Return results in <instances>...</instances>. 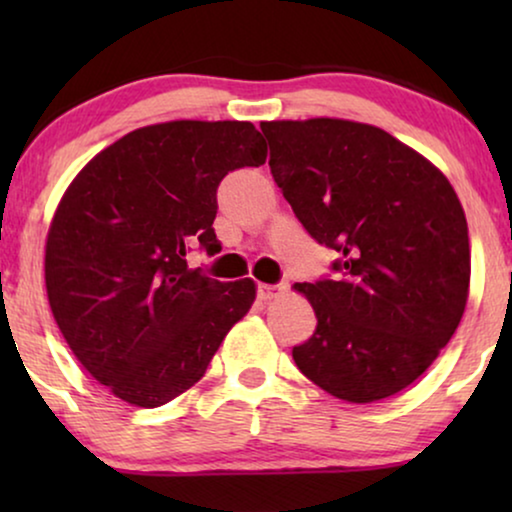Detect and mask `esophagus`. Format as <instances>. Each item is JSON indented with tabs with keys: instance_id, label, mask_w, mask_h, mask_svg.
<instances>
[{
	"instance_id": "esophagus-1",
	"label": "esophagus",
	"mask_w": 512,
	"mask_h": 512,
	"mask_svg": "<svg viewBox=\"0 0 512 512\" xmlns=\"http://www.w3.org/2000/svg\"><path fill=\"white\" fill-rule=\"evenodd\" d=\"M284 293H286L284 284H258V298H261V300L282 298Z\"/></svg>"
}]
</instances>
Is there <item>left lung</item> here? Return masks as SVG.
<instances>
[{"mask_svg":"<svg viewBox=\"0 0 512 512\" xmlns=\"http://www.w3.org/2000/svg\"><path fill=\"white\" fill-rule=\"evenodd\" d=\"M261 130L293 214L342 254L338 279L293 284L317 317L293 361L342 401L398 394L464 317L471 247L457 193L431 160L375 125L307 118Z\"/></svg>","mask_w":512,"mask_h":512,"instance_id":"left-lung-1","label":"left lung"}]
</instances>
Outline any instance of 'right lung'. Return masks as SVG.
<instances>
[{"label": "right lung", "instance_id": "obj_1", "mask_svg": "<svg viewBox=\"0 0 512 512\" xmlns=\"http://www.w3.org/2000/svg\"><path fill=\"white\" fill-rule=\"evenodd\" d=\"M265 158L249 121H167L128 132L67 186L46 235L48 305L72 354L116 398L158 408L181 396L251 310L254 279L188 270L186 249H221L216 188Z\"/></svg>", "mask_w": 512, "mask_h": 512}]
</instances>
